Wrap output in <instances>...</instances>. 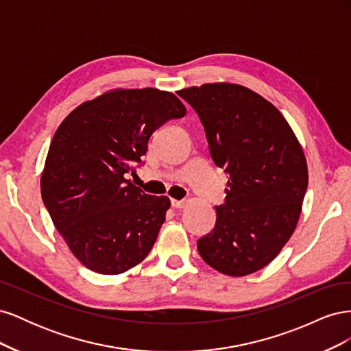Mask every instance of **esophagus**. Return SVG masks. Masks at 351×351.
Here are the masks:
<instances>
[{
	"label": "esophagus",
	"mask_w": 351,
	"mask_h": 351,
	"mask_svg": "<svg viewBox=\"0 0 351 351\" xmlns=\"http://www.w3.org/2000/svg\"><path fill=\"white\" fill-rule=\"evenodd\" d=\"M171 205H173L174 208H177V209H182V208H184V206L187 205V202H186V200H177V199H171Z\"/></svg>",
	"instance_id": "34e87169"
}]
</instances>
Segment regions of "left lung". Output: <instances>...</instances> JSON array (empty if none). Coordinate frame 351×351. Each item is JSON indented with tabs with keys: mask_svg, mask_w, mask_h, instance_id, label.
Instances as JSON below:
<instances>
[{
	"mask_svg": "<svg viewBox=\"0 0 351 351\" xmlns=\"http://www.w3.org/2000/svg\"><path fill=\"white\" fill-rule=\"evenodd\" d=\"M205 127L214 162L230 174L212 232L197 240L209 267L244 277L267 267L290 240L307 189L300 142L274 105L236 83L178 90Z\"/></svg>",
	"mask_w": 351,
	"mask_h": 351,
	"instance_id": "obj_1",
	"label": "left lung"
}]
</instances>
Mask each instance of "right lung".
<instances>
[{
  "label": "right lung",
  "instance_id": "add662e5",
  "mask_svg": "<svg viewBox=\"0 0 351 351\" xmlns=\"http://www.w3.org/2000/svg\"><path fill=\"white\" fill-rule=\"evenodd\" d=\"M186 107L154 88L111 89L74 108L52 137L42 200L83 267L119 275L151 252L171 202L146 195L125 173L142 161L152 133Z\"/></svg>",
  "mask_w": 351,
  "mask_h": 351
}]
</instances>
